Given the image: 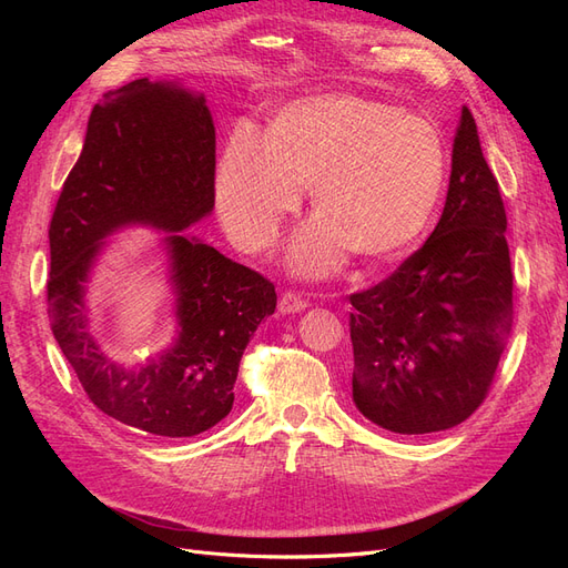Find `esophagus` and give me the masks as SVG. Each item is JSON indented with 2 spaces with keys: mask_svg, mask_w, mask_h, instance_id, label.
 <instances>
[{
  "mask_svg": "<svg viewBox=\"0 0 568 568\" xmlns=\"http://www.w3.org/2000/svg\"><path fill=\"white\" fill-rule=\"evenodd\" d=\"M307 307V301L296 294V291H284L280 298V313L282 315H294V313H303Z\"/></svg>",
  "mask_w": 568,
  "mask_h": 568,
  "instance_id": "1",
  "label": "esophagus"
}]
</instances>
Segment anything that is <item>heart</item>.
<instances>
[{
    "label": "heart",
    "instance_id": "obj_1",
    "mask_svg": "<svg viewBox=\"0 0 568 568\" xmlns=\"http://www.w3.org/2000/svg\"><path fill=\"white\" fill-rule=\"evenodd\" d=\"M445 178L448 151L432 120L365 97L324 94L286 106L265 144L236 130L215 168V201L234 242L263 251L311 186L317 217L291 244L288 265L320 277L346 251L384 261L415 244Z\"/></svg>",
    "mask_w": 568,
    "mask_h": 568
}]
</instances>
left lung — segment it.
<instances>
[{
  "mask_svg": "<svg viewBox=\"0 0 568 568\" xmlns=\"http://www.w3.org/2000/svg\"><path fill=\"white\" fill-rule=\"evenodd\" d=\"M507 215L464 106L445 209L390 277L351 296L353 400L393 434L445 432L486 400L511 332Z\"/></svg>",
  "mask_w": 568,
  "mask_h": 568,
  "instance_id": "obj_1",
  "label": "left lung"
}]
</instances>
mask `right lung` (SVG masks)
<instances>
[{"mask_svg":"<svg viewBox=\"0 0 568 568\" xmlns=\"http://www.w3.org/2000/svg\"><path fill=\"white\" fill-rule=\"evenodd\" d=\"M213 205L215 125L203 94L142 78L99 99L51 215L49 320L88 398L153 436H199L230 415L242 355L277 307L263 274L182 232ZM132 224L166 232L179 338L125 368L95 343L83 294L103 239Z\"/></svg>","mask_w":568,"mask_h":568,"instance_id":"add662e5","label":"right lung"}]
</instances>
